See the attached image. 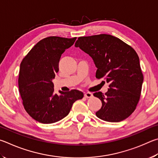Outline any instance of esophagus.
<instances>
[{"label":"esophagus","mask_w":158,"mask_h":158,"mask_svg":"<svg viewBox=\"0 0 158 158\" xmlns=\"http://www.w3.org/2000/svg\"><path fill=\"white\" fill-rule=\"evenodd\" d=\"M92 96H93V94L90 92H86L85 94V97H86V98H91V97H92Z\"/></svg>","instance_id":"1"}]
</instances>
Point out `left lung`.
Here are the masks:
<instances>
[{"label": "left lung", "mask_w": 158, "mask_h": 158, "mask_svg": "<svg viewBox=\"0 0 158 158\" xmlns=\"http://www.w3.org/2000/svg\"><path fill=\"white\" fill-rule=\"evenodd\" d=\"M75 46L92 58L97 68L96 77H103L110 84L106 93L94 94L102 102L97 117L108 122L128 118L139 102L143 81L137 52L118 38L106 34L78 37Z\"/></svg>", "instance_id": "left-lung-1"}]
</instances>
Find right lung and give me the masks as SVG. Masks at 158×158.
I'll list each match as a JSON object with an SVG mask.
<instances>
[{"instance_id": "add662e5", "label": "right lung", "mask_w": 158, "mask_h": 158, "mask_svg": "<svg viewBox=\"0 0 158 158\" xmlns=\"http://www.w3.org/2000/svg\"><path fill=\"white\" fill-rule=\"evenodd\" d=\"M76 40L55 36L44 38L22 60L19 92L26 111L38 122L48 124L60 121L69 114L75 101L83 98V93L76 89L55 94L52 82L59 71L61 55Z\"/></svg>"}]
</instances>
